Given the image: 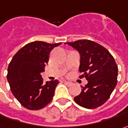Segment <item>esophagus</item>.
Masks as SVG:
<instances>
[{"label":"esophagus","mask_w":128,"mask_h":128,"mask_svg":"<svg viewBox=\"0 0 128 128\" xmlns=\"http://www.w3.org/2000/svg\"><path fill=\"white\" fill-rule=\"evenodd\" d=\"M64 83L65 84L68 85V86H71V85L72 84V82H66V81H64Z\"/></svg>","instance_id":"1"}]
</instances>
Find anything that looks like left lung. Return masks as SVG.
<instances>
[{"mask_svg":"<svg viewBox=\"0 0 128 128\" xmlns=\"http://www.w3.org/2000/svg\"><path fill=\"white\" fill-rule=\"evenodd\" d=\"M67 44L79 52V70L83 72L80 77L88 81L81 86L82 92L74 98L75 102L84 108H97L106 102L117 85L118 65L108 50L96 42L83 39Z\"/></svg>","mask_w":128,"mask_h":128,"instance_id":"obj_1","label":"left lung"}]
</instances>
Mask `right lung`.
<instances>
[{"instance_id":"obj_1","label":"right lung","mask_w":128,"mask_h":128,"mask_svg":"<svg viewBox=\"0 0 128 128\" xmlns=\"http://www.w3.org/2000/svg\"><path fill=\"white\" fill-rule=\"evenodd\" d=\"M61 44L38 41L28 43L10 61L7 74L10 90L26 109L38 110L52 101L59 82L55 80L44 83L41 72L44 71L51 51Z\"/></svg>"}]
</instances>
